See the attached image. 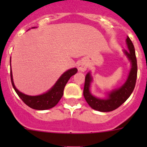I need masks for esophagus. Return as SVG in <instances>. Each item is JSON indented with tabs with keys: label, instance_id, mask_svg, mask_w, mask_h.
<instances>
[{
	"label": "esophagus",
	"instance_id": "34e87169",
	"mask_svg": "<svg viewBox=\"0 0 147 147\" xmlns=\"http://www.w3.org/2000/svg\"><path fill=\"white\" fill-rule=\"evenodd\" d=\"M78 70L80 71H85L88 68V65H87L86 62L85 61H81V62H79V64H78Z\"/></svg>",
	"mask_w": 147,
	"mask_h": 147
}]
</instances>
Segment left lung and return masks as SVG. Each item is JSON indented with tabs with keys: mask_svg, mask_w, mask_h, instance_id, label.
Wrapping results in <instances>:
<instances>
[{
	"mask_svg": "<svg viewBox=\"0 0 147 147\" xmlns=\"http://www.w3.org/2000/svg\"><path fill=\"white\" fill-rule=\"evenodd\" d=\"M126 43L128 50L124 51V54L131 63V68L129 75L124 85L118 89H115L108 93L107 97L105 98H98L95 96L90 92V85L93 81V77L90 72H88L85 76V86L83 90V95L86 102L90 107L93 110L100 112H110L117 109L121 105L127 101V99L132 94L137 79V59L136 57L134 45L129 37L126 39Z\"/></svg>",
	"mask_w": 147,
	"mask_h": 147,
	"instance_id": "8db88e82",
	"label": "left lung"
}]
</instances>
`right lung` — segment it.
<instances>
[{"mask_svg": "<svg viewBox=\"0 0 147 147\" xmlns=\"http://www.w3.org/2000/svg\"><path fill=\"white\" fill-rule=\"evenodd\" d=\"M33 28H35V27H33ZM10 62H11V58H10ZM10 66H11V63H10ZM77 71L78 70L76 67L66 71L61 75L60 77L56 82L52 88L49 89L47 92L41 95H38V96H28L19 91L14 84L11 69L10 71V76H11V85H12L13 88L15 89L18 96L23 100V102L26 105L34 110H45L52 108L55 105H57L59 101L63 96L65 86L67 84V81L73 75L76 74Z\"/></svg>", "mask_w": 147, "mask_h": 147, "instance_id": "1", "label": "right lung"}]
</instances>
